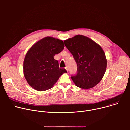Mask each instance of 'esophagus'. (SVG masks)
<instances>
[{
	"label": "esophagus",
	"mask_w": 130,
	"mask_h": 130,
	"mask_svg": "<svg viewBox=\"0 0 130 130\" xmlns=\"http://www.w3.org/2000/svg\"><path fill=\"white\" fill-rule=\"evenodd\" d=\"M65 69H66V70L67 71H68V68L67 66H66V67H65Z\"/></svg>",
	"instance_id": "esophagus-1"
}]
</instances>
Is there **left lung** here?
I'll return each instance as SVG.
<instances>
[{"label": "left lung", "mask_w": 130, "mask_h": 130, "mask_svg": "<svg viewBox=\"0 0 130 130\" xmlns=\"http://www.w3.org/2000/svg\"><path fill=\"white\" fill-rule=\"evenodd\" d=\"M66 47L72 54L77 64V74L71 78L82 89H90L103 78L107 60L101 46L91 39L77 35L64 41Z\"/></svg>", "instance_id": "8db88e82"}]
</instances>
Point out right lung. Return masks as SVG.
<instances>
[{
    "label": "right lung",
    "instance_id": "1",
    "mask_svg": "<svg viewBox=\"0 0 130 130\" xmlns=\"http://www.w3.org/2000/svg\"><path fill=\"white\" fill-rule=\"evenodd\" d=\"M64 47L63 41L47 36L29 49L24 61V75L33 88L41 91L48 90L67 72L65 69L60 68L58 61L53 58Z\"/></svg>",
    "mask_w": 130,
    "mask_h": 130
}]
</instances>
